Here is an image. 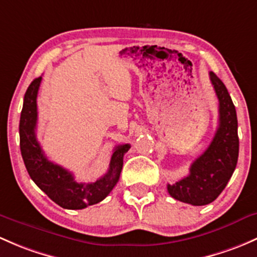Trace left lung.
<instances>
[{"label": "left lung", "mask_w": 257, "mask_h": 257, "mask_svg": "<svg viewBox=\"0 0 257 257\" xmlns=\"http://www.w3.org/2000/svg\"><path fill=\"white\" fill-rule=\"evenodd\" d=\"M210 82L219 101V124L207 150L193 161L188 176L167 185V192L177 201L192 206L212 203L225 188L239 156L236 110L225 85L214 72Z\"/></svg>", "instance_id": "obj_1"}]
</instances>
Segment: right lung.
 Returning a JSON list of instances; mask_svg holds the SVG:
<instances>
[{"label": "right lung", "mask_w": 257, "mask_h": 257, "mask_svg": "<svg viewBox=\"0 0 257 257\" xmlns=\"http://www.w3.org/2000/svg\"><path fill=\"white\" fill-rule=\"evenodd\" d=\"M40 82L42 76L32 81L27 88L21 112L20 145L29 176L51 201L65 209H83L103 201L119 180L124 154L131 145L121 144L115 147L110 158L109 169L104 176L94 182H76L71 172L48 160L37 140V96Z\"/></svg>", "instance_id": "obj_1"}]
</instances>
